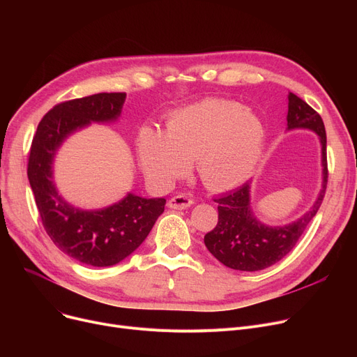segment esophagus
I'll use <instances>...</instances> for the list:
<instances>
[{"label":"esophagus","mask_w":357,"mask_h":357,"mask_svg":"<svg viewBox=\"0 0 357 357\" xmlns=\"http://www.w3.org/2000/svg\"><path fill=\"white\" fill-rule=\"evenodd\" d=\"M192 204H194V199L190 195L179 194V195H175L167 201V207L172 208V210H185V208L191 207Z\"/></svg>","instance_id":"34e87169"}]
</instances>
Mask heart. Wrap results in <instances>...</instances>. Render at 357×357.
<instances>
[{
	"instance_id": "b5f03b06",
	"label": "heart",
	"mask_w": 357,
	"mask_h": 357,
	"mask_svg": "<svg viewBox=\"0 0 357 357\" xmlns=\"http://www.w3.org/2000/svg\"><path fill=\"white\" fill-rule=\"evenodd\" d=\"M265 142V126L249 108L210 98L174 111L163 133L143 128L139 158L147 176L169 185L194 160L199 179L211 190H227L255 171Z\"/></svg>"
}]
</instances>
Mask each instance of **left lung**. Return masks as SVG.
Masks as SVG:
<instances>
[{
  "instance_id": "left-lung-1",
  "label": "left lung",
  "mask_w": 357,
  "mask_h": 357,
  "mask_svg": "<svg viewBox=\"0 0 357 357\" xmlns=\"http://www.w3.org/2000/svg\"><path fill=\"white\" fill-rule=\"evenodd\" d=\"M310 128L320 136L323 146V190L311 210L301 218L284 227H268L259 222L250 210V185L224 194L214 201L218 204L217 226L205 234L204 243L210 253L236 271L255 272L266 269L284 259L303 236L324 199L328 167L327 136L321 116L295 93H288V128Z\"/></svg>"
}]
</instances>
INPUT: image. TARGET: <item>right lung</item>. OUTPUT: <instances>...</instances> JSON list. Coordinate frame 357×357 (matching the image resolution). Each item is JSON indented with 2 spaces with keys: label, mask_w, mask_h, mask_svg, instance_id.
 <instances>
[{
  "label": "right lung",
  "mask_w": 357,
  "mask_h": 357,
  "mask_svg": "<svg viewBox=\"0 0 357 357\" xmlns=\"http://www.w3.org/2000/svg\"><path fill=\"white\" fill-rule=\"evenodd\" d=\"M126 92H102L56 104L37 126L31 142L27 176L42 224L54 246L89 266H112L133 253L165 210V198L146 199L128 194L100 211L70 207L56 192L52 160L56 149L73 130L91 121L116 120Z\"/></svg>",
  "instance_id": "1"
}]
</instances>
